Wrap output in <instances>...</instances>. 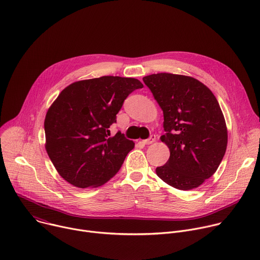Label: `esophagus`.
I'll list each match as a JSON object with an SVG mask.
<instances>
[{
	"label": "esophagus",
	"instance_id": "1",
	"mask_svg": "<svg viewBox=\"0 0 260 260\" xmlns=\"http://www.w3.org/2000/svg\"><path fill=\"white\" fill-rule=\"evenodd\" d=\"M155 139H156L155 135H151V136H150L149 138H148V139L143 140V141H142V143H143V144H145V145H149V144H152V143L155 141Z\"/></svg>",
	"mask_w": 260,
	"mask_h": 260
}]
</instances>
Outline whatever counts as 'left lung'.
I'll use <instances>...</instances> for the list:
<instances>
[{
  "mask_svg": "<svg viewBox=\"0 0 260 260\" xmlns=\"http://www.w3.org/2000/svg\"><path fill=\"white\" fill-rule=\"evenodd\" d=\"M164 112L160 137L170 149L157 176L180 190L199 187L218 169L228 146V129L213 92L199 80L158 73L143 78Z\"/></svg>",
  "mask_w": 260,
  "mask_h": 260,
  "instance_id": "8db88e82",
  "label": "left lung"
}]
</instances>
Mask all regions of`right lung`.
<instances>
[{
    "label": "right lung",
    "instance_id": "right-lung-1",
    "mask_svg": "<svg viewBox=\"0 0 260 260\" xmlns=\"http://www.w3.org/2000/svg\"><path fill=\"white\" fill-rule=\"evenodd\" d=\"M143 84L103 76L74 82L51 105L44 121L46 151L58 174L79 188L98 187L120 170L135 143L109 127L124 100Z\"/></svg>",
    "mask_w": 260,
    "mask_h": 260
}]
</instances>
